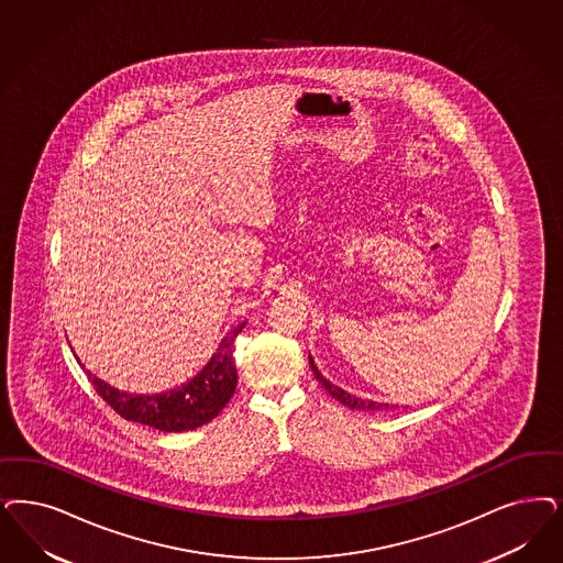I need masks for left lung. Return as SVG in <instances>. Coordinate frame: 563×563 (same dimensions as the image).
Returning <instances> with one entry per match:
<instances>
[{
    "label": "left lung",
    "mask_w": 563,
    "mask_h": 563,
    "mask_svg": "<svg viewBox=\"0 0 563 563\" xmlns=\"http://www.w3.org/2000/svg\"><path fill=\"white\" fill-rule=\"evenodd\" d=\"M310 366L313 369V376H316V380L322 385V387L329 390L330 395L339 401V404H343V406H347L351 409H369V411H374V409H388L387 404H376V401H364V399H360V397H355V395H351L347 390H343L341 387H334L330 380H327L322 374H320V369L316 368V364H313V360H311L310 355Z\"/></svg>",
    "instance_id": "1"
}]
</instances>
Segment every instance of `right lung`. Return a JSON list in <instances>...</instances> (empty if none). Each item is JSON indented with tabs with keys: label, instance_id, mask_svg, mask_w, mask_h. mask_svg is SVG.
<instances>
[{
	"label": "right lung",
	"instance_id": "right-lung-1",
	"mask_svg": "<svg viewBox=\"0 0 563 563\" xmlns=\"http://www.w3.org/2000/svg\"><path fill=\"white\" fill-rule=\"evenodd\" d=\"M247 322L234 327L220 341L212 360L197 372L185 385L155 393V395H135L110 387L89 369L87 376L99 397L120 413L124 420L139 422L162 432H183L203 427L213 420L233 397L236 388V368H234L233 343L236 334L245 329ZM80 364V362H78Z\"/></svg>",
	"mask_w": 563,
	"mask_h": 563
}]
</instances>
